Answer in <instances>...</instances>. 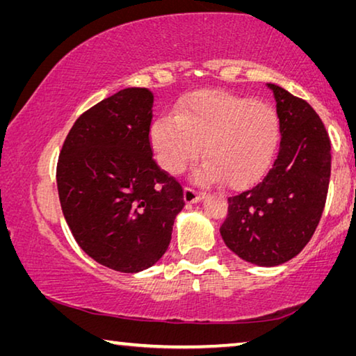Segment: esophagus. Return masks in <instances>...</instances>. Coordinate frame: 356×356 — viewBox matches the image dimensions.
<instances>
[{
	"label": "esophagus",
	"mask_w": 356,
	"mask_h": 356,
	"mask_svg": "<svg viewBox=\"0 0 356 356\" xmlns=\"http://www.w3.org/2000/svg\"><path fill=\"white\" fill-rule=\"evenodd\" d=\"M201 197H202V193L193 190V188H190V186H185V190H184V200H185L186 204L197 202V201L201 200Z\"/></svg>",
	"instance_id": "esophagus-1"
}]
</instances>
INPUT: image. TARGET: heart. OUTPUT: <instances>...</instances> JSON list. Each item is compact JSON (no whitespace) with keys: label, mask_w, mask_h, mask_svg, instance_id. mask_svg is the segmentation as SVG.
Instances as JSON below:
<instances>
[{"label":"heart","mask_w":356,"mask_h":356,"mask_svg":"<svg viewBox=\"0 0 356 356\" xmlns=\"http://www.w3.org/2000/svg\"><path fill=\"white\" fill-rule=\"evenodd\" d=\"M281 140V120L268 102L218 89L197 91L150 129V143L166 172H182L201 154L197 182L226 180L242 190L267 174Z\"/></svg>","instance_id":"heart-1"}]
</instances>
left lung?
Instances as JSON below:
<instances>
[{"label": "left lung", "mask_w": 356, "mask_h": 356, "mask_svg": "<svg viewBox=\"0 0 356 356\" xmlns=\"http://www.w3.org/2000/svg\"><path fill=\"white\" fill-rule=\"evenodd\" d=\"M281 120L272 170L251 190L227 197L220 227L227 248L243 261L273 267L291 261L314 236L331 174V141L308 102L268 83Z\"/></svg>", "instance_id": "obj_1"}]
</instances>
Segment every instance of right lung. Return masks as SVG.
<instances>
[{
    "label": "right lung",
    "instance_id": "1",
    "mask_svg": "<svg viewBox=\"0 0 356 356\" xmlns=\"http://www.w3.org/2000/svg\"><path fill=\"white\" fill-rule=\"evenodd\" d=\"M154 94L127 88L75 120L56 166L64 218L80 248L122 273L165 254L184 190L152 159Z\"/></svg>",
    "mask_w": 356,
    "mask_h": 356
}]
</instances>
